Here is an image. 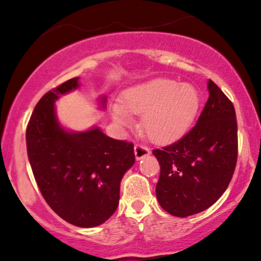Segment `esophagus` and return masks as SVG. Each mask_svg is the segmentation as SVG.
Here are the masks:
<instances>
[{"label":"esophagus","mask_w":261,"mask_h":261,"mask_svg":"<svg viewBox=\"0 0 261 261\" xmlns=\"http://www.w3.org/2000/svg\"><path fill=\"white\" fill-rule=\"evenodd\" d=\"M150 154V149L143 144H136L135 145V156L136 159H143L144 156Z\"/></svg>","instance_id":"34e87169"}]
</instances>
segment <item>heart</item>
Listing matches in <instances>:
<instances>
[{
    "label": "heart",
    "mask_w": 261,
    "mask_h": 261,
    "mask_svg": "<svg viewBox=\"0 0 261 261\" xmlns=\"http://www.w3.org/2000/svg\"><path fill=\"white\" fill-rule=\"evenodd\" d=\"M199 107V94L193 86L168 78L150 81L128 89L112 115L118 123L130 122V114L144 115L143 128L155 143L179 138L191 126Z\"/></svg>",
    "instance_id": "obj_1"
}]
</instances>
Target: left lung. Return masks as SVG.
<instances>
[{"mask_svg": "<svg viewBox=\"0 0 261 261\" xmlns=\"http://www.w3.org/2000/svg\"><path fill=\"white\" fill-rule=\"evenodd\" d=\"M210 96L196 125L175 143L154 149L160 165L156 197L177 217L211 207L232 179L238 162V121L232 102L208 81Z\"/></svg>", "mask_w": 261, "mask_h": 261, "instance_id": "left-lung-1", "label": "left lung"}]
</instances>
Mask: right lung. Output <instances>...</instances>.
Instances as JSON below:
<instances>
[{"mask_svg":"<svg viewBox=\"0 0 261 261\" xmlns=\"http://www.w3.org/2000/svg\"><path fill=\"white\" fill-rule=\"evenodd\" d=\"M77 87L78 78H72L41 97L26 127V147L50 208L72 225L94 227L115 213L121 179L135 163V154L133 143L110 138L97 127L87 133L60 127L55 99Z\"/></svg>","mask_w":261,"mask_h":261,"instance_id":"add662e5","label":"right lung"}]
</instances>
